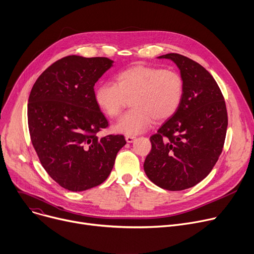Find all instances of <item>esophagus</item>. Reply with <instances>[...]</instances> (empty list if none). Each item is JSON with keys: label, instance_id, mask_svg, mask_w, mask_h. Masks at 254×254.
<instances>
[{"label": "esophagus", "instance_id": "obj_1", "mask_svg": "<svg viewBox=\"0 0 254 254\" xmlns=\"http://www.w3.org/2000/svg\"><path fill=\"white\" fill-rule=\"evenodd\" d=\"M134 140H136V137L131 136V134H127V136H126V141L127 143H132Z\"/></svg>", "mask_w": 254, "mask_h": 254}]
</instances>
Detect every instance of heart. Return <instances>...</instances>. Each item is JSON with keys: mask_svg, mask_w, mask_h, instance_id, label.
Segmentation results:
<instances>
[{"mask_svg": "<svg viewBox=\"0 0 254 254\" xmlns=\"http://www.w3.org/2000/svg\"><path fill=\"white\" fill-rule=\"evenodd\" d=\"M115 82H103L96 89L98 108L110 118L122 112L127 98H131V110L114 126L125 134H138L153 123L172 117L179 109L184 96L182 76L154 66L134 65L117 72Z\"/></svg>", "mask_w": 254, "mask_h": 254, "instance_id": "heart-1", "label": "heart"}]
</instances>
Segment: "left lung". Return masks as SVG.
<instances>
[{
  "instance_id": "obj_1",
  "label": "left lung",
  "mask_w": 254,
  "mask_h": 254,
  "mask_svg": "<svg viewBox=\"0 0 254 254\" xmlns=\"http://www.w3.org/2000/svg\"><path fill=\"white\" fill-rule=\"evenodd\" d=\"M184 81L178 111L150 137L144 162L149 180L158 187L181 191L208 176L221 155L228 127L224 96L212 75L194 60L170 53Z\"/></svg>"
}]
</instances>
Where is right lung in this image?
Returning a JSON list of instances; mask_svg holds the SVG:
<instances>
[{
	"label": "right lung",
	"instance_id": "1",
	"mask_svg": "<svg viewBox=\"0 0 254 254\" xmlns=\"http://www.w3.org/2000/svg\"><path fill=\"white\" fill-rule=\"evenodd\" d=\"M112 63L106 57L66 56L49 66L30 91L32 146L48 175L66 190L102 184L127 144L123 134L97 136L108 122L96 104L94 86Z\"/></svg>",
	"mask_w": 254,
	"mask_h": 254
}]
</instances>
